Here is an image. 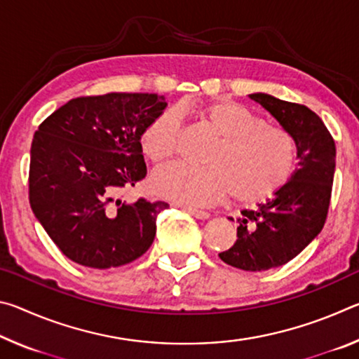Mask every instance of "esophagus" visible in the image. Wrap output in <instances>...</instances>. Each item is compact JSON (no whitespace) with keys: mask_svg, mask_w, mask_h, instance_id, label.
<instances>
[{"mask_svg":"<svg viewBox=\"0 0 359 359\" xmlns=\"http://www.w3.org/2000/svg\"><path fill=\"white\" fill-rule=\"evenodd\" d=\"M184 210H187L188 214L193 215L194 218H198V220H208V218L210 217L209 212L199 210V209H194V208H184Z\"/></svg>","mask_w":359,"mask_h":359,"instance_id":"1","label":"esophagus"}]
</instances>
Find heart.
<instances>
[{"label": "heart", "mask_w": 359, "mask_h": 359, "mask_svg": "<svg viewBox=\"0 0 359 359\" xmlns=\"http://www.w3.org/2000/svg\"><path fill=\"white\" fill-rule=\"evenodd\" d=\"M201 117L218 135L205 156L208 166L171 163L156 169L151 188L171 201L205 205L231 193L239 203L263 201L290 179L296 144L290 133L266 125L239 102L220 100L199 109ZM180 115L166 109L145 126L141 135L144 154L160 163L177 154Z\"/></svg>", "instance_id": "heart-1"}]
</instances>
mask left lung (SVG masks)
I'll return each mask as SVG.
<instances>
[{"label":"left lung","mask_w":359,"mask_h":359,"mask_svg":"<svg viewBox=\"0 0 359 359\" xmlns=\"http://www.w3.org/2000/svg\"><path fill=\"white\" fill-rule=\"evenodd\" d=\"M248 98L293 136L297 160V168L274 196L255 210H242L238 241L218 255L238 269L261 272L287 264L323 229L336 171V144L309 107L267 93H252Z\"/></svg>","instance_id":"1"}]
</instances>
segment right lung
I'll return each mask as SVG.
<instances>
[{
  "label": "right lung",
  "mask_w": 359,
  "mask_h": 359,
  "mask_svg": "<svg viewBox=\"0 0 359 359\" xmlns=\"http://www.w3.org/2000/svg\"><path fill=\"white\" fill-rule=\"evenodd\" d=\"M168 106L156 93H107L66 102L34 133L33 214L65 257L109 269L149 250L165 201L118 198L147 174L141 135Z\"/></svg>",
  "instance_id": "add662e5"
}]
</instances>
